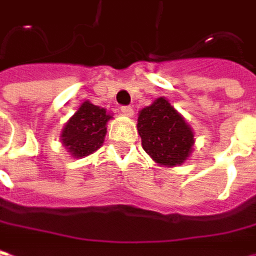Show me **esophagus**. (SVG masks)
Listing matches in <instances>:
<instances>
[{"mask_svg":"<svg viewBox=\"0 0 256 256\" xmlns=\"http://www.w3.org/2000/svg\"><path fill=\"white\" fill-rule=\"evenodd\" d=\"M120 110H122V113H123L124 116H133V108L130 106H122L120 107Z\"/></svg>","mask_w":256,"mask_h":256,"instance_id":"1","label":"esophagus"}]
</instances>
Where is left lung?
<instances>
[{"mask_svg":"<svg viewBox=\"0 0 256 256\" xmlns=\"http://www.w3.org/2000/svg\"><path fill=\"white\" fill-rule=\"evenodd\" d=\"M138 130L144 152L160 166L182 164L192 153L194 130L164 97L140 110Z\"/></svg>","mask_w":256,"mask_h":256,"instance_id":"left-lung-1","label":"left lung"}]
</instances>
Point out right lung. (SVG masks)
<instances>
[{"instance_id":"add662e5","label":"right lung","mask_w":256,"mask_h":256,"mask_svg":"<svg viewBox=\"0 0 256 256\" xmlns=\"http://www.w3.org/2000/svg\"><path fill=\"white\" fill-rule=\"evenodd\" d=\"M112 114L88 100L82 103L62 130V143L72 158H84L100 149Z\"/></svg>"}]
</instances>
